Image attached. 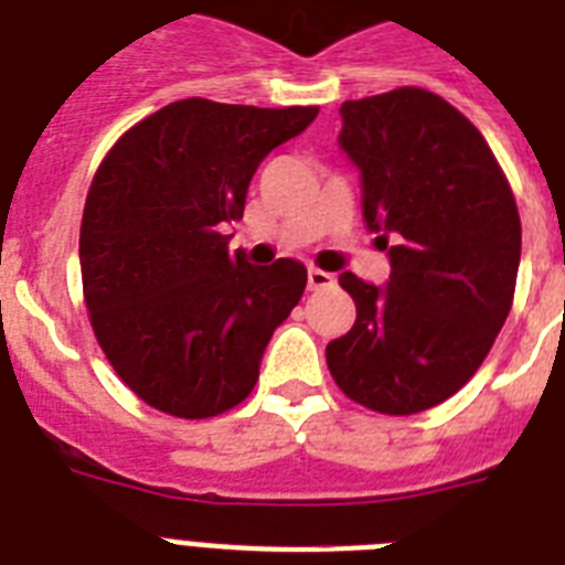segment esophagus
<instances>
[{"label": "esophagus", "instance_id": "34e87169", "mask_svg": "<svg viewBox=\"0 0 565 565\" xmlns=\"http://www.w3.org/2000/svg\"><path fill=\"white\" fill-rule=\"evenodd\" d=\"M326 287H334V275L326 273V269H317V266H310L308 290H326Z\"/></svg>", "mask_w": 565, "mask_h": 565}]
</instances>
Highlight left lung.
I'll return each instance as SVG.
<instances>
[{
  "mask_svg": "<svg viewBox=\"0 0 565 565\" xmlns=\"http://www.w3.org/2000/svg\"><path fill=\"white\" fill-rule=\"evenodd\" d=\"M340 114L363 220L395 246L386 287L340 275L358 319L326 361L352 402L411 416L455 395L490 354L516 292L519 207L490 143L437 93L395 87Z\"/></svg>",
  "mask_w": 565,
  "mask_h": 565,
  "instance_id": "8db88e82",
  "label": "left lung"
}]
</instances>
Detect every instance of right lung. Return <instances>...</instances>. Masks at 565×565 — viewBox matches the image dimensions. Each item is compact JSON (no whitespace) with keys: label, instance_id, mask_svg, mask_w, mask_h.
Segmentation results:
<instances>
[{"label":"right lung","instance_id":"right-lung-1","mask_svg":"<svg viewBox=\"0 0 565 565\" xmlns=\"http://www.w3.org/2000/svg\"><path fill=\"white\" fill-rule=\"evenodd\" d=\"M317 114L195 96L140 119L102 158L78 237L84 305L114 372L154 411L211 419L255 390L308 269L228 255L222 225L243 220L260 161Z\"/></svg>","mask_w":565,"mask_h":565}]
</instances>
